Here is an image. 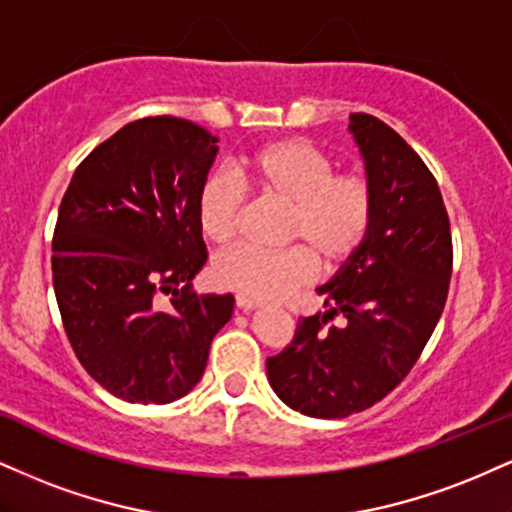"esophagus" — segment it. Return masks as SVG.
<instances>
[{
	"instance_id": "obj_1",
	"label": "esophagus",
	"mask_w": 512,
	"mask_h": 512,
	"mask_svg": "<svg viewBox=\"0 0 512 512\" xmlns=\"http://www.w3.org/2000/svg\"><path fill=\"white\" fill-rule=\"evenodd\" d=\"M236 307H238V310H243V312H252V310H260L262 303L245 298V295H236Z\"/></svg>"
}]
</instances>
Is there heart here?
Wrapping results in <instances>:
<instances>
[{
	"label": "heart",
	"instance_id": "obj_1",
	"mask_svg": "<svg viewBox=\"0 0 512 512\" xmlns=\"http://www.w3.org/2000/svg\"><path fill=\"white\" fill-rule=\"evenodd\" d=\"M334 157L305 138H281L257 147L238 164V178L209 176L197 193V224L214 245H231L243 224L252 190L288 205L286 250L238 248L214 262V281L257 303H272L353 262L372 233L377 195L360 169H334Z\"/></svg>",
	"mask_w": 512,
	"mask_h": 512
}]
</instances>
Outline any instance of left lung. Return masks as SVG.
<instances>
[{"mask_svg":"<svg viewBox=\"0 0 512 512\" xmlns=\"http://www.w3.org/2000/svg\"><path fill=\"white\" fill-rule=\"evenodd\" d=\"M377 195L372 233L353 262L317 288L326 315L303 317L269 357V384L288 408L348 417L389 396L420 360L448 298L451 221L422 157L372 114H350ZM336 314L343 327H329Z\"/></svg>","mask_w":512,"mask_h":512,"instance_id":"8db88e82","label":"left lung"}]
</instances>
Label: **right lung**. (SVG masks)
I'll list each match as a JSON object with an SVG mask.
<instances>
[{
    "mask_svg": "<svg viewBox=\"0 0 512 512\" xmlns=\"http://www.w3.org/2000/svg\"><path fill=\"white\" fill-rule=\"evenodd\" d=\"M217 152V138L188 119L126 123L80 162L59 205L61 322L85 372L128 403L186 396L233 315L231 293L190 283L207 262L197 193Z\"/></svg>",
    "mask_w": 512,
    "mask_h": 512,
    "instance_id": "right-lung-1",
    "label": "right lung"
}]
</instances>
